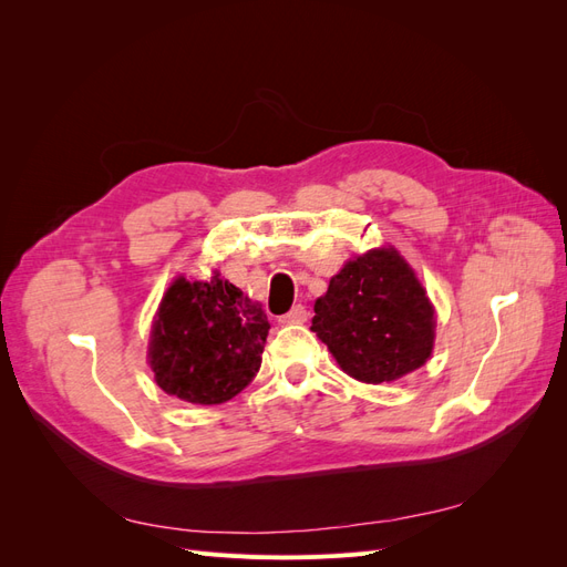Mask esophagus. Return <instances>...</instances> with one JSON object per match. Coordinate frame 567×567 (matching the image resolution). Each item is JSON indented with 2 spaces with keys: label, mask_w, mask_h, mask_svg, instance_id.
Segmentation results:
<instances>
[{
  "label": "esophagus",
  "mask_w": 567,
  "mask_h": 567,
  "mask_svg": "<svg viewBox=\"0 0 567 567\" xmlns=\"http://www.w3.org/2000/svg\"><path fill=\"white\" fill-rule=\"evenodd\" d=\"M279 321H281V323H305V321H307V310H305L302 305H296L293 310L286 312Z\"/></svg>",
  "instance_id": "obj_1"
}]
</instances>
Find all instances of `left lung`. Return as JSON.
<instances>
[{"label":"left lung","mask_w":567,"mask_h":567,"mask_svg":"<svg viewBox=\"0 0 567 567\" xmlns=\"http://www.w3.org/2000/svg\"><path fill=\"white\" fill-rule=\"evenodd\" d=\"M312 331L338 367L362 383H392L427 362L435 310L394 248L346 262L315 302Z\"/></svg>","instance_id":"obj_1"}]
</instances>
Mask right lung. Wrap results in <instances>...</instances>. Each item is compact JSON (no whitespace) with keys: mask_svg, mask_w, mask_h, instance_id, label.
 <instances>
[{"mask_svg":"<svg viewBox=\"0 0 567 567\" xmlns=\"http://www.w3.org/2000/svg\"><path fill=\"white\" fill-rule=\"evenodd\" d=\"M269 321L260 302L219 279L177 277L161 300L148 340L156 383L192 404L236 398L260 371Z\"/></svg>","mask_w":567,"mask_h":567,"instance_id":"right-lung-1","label":"right lung"}]
</instances>
